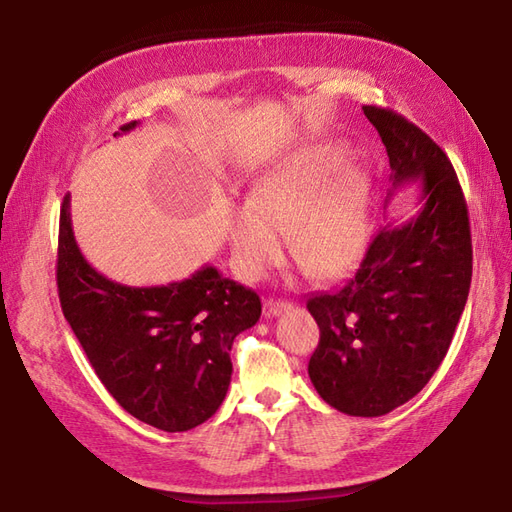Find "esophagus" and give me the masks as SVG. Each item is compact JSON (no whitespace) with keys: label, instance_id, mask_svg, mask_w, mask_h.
<instances>
[{"label":"esophagus","instance_id":"obj_1","mask_svg":"<svg viewBox=\"0 0 512 512\" xmlns=\"http://www.w3.org/2000/svg\"><path fill=\"white\" fill-rule=\"evenodd\" d=\"M290 308L288 301H277V299H266L264 301V314L266 317H277L279 312H284Z\"/></svg>","mask_w":512,"mask_h":512}]
</instances>
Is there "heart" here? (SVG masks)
<instances>
[{
	"instance_id": "1",
	"label": "heart",
	"mask_w": 512,
	"mask_h": 512,
	"mask_svg": "<svg viewBox=\"0 0 512 512\" xmlns=\"http://www.w3.org/2000/svg\"><path fill=\"white\" fill-rule=\"evenodd\" d=\"M347 151L314 145L266 171L233 215L231 248L244 279H262L292 257L319 279H341L361 266L369 246V180L354 165L336 169Z\"/></svg>"
}]
</instances>
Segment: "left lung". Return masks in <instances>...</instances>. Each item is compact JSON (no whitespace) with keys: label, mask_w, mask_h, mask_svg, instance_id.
Segmentation results:
<instances>
[{"label":"left lung","mask_w":512,"mask_h":512,"mask_svg":"<svg viewBox=\"0 0 512 512\" xmlns=\"http://www.w3.org/2000/svg\"><path fill=\"white\" fill-rule=\"evenodd\" d=\"M363 112L387 149L391 187L420 182V211L380 228L345 288L308 299L321 330L308 374L330 407L376 418L416 396L447 356L469 297L473 248L447 154L405 116L376 105Z\"/></svg>","instance_id":"left-lung-1"}]
</instances>
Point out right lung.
<instances>
[{
	"instance_id": "right-lung-1",
	"label": "right lung",
	"mask_w": 512,
	"mask_h": 512,
	"mask_svg": "<svg viewBox=\"0 0 512 512\" xmlns=\"http://www.w3.org/2000/svg\"><path fill=\"white\" fill-rule=\"evenodd\" d=\"M57 286L63 317L105 389L134 418L169 433L198 427L222 405L235 336L262 317L257 292L215 266L149 288L103 277L74 239L70 193L61 204Z\"/></svg>"
}]
</instances>
